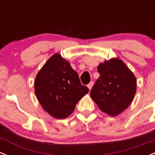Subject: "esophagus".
<instances>
[{
    "label": "esophagus",
    "mask_w": 155,
    "mask_h": 155,
    "mask_svg": "<svg viewBox=\"0 0 155 155\" xmlns=\"http://www.w3.org/2000/svg\"><path fill=\"white\" fill-rule=\"evenodd\" d=\"M93 81H91V82L90 83V84H88V85H87V87H88V88H89V90H91L92 89V87H93Z\"/></svg>",
    "instance_id": "obj_1"
}]
</instances>
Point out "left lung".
Returning <instances> with one entry per match:
<instances>
[{
    "label": "left lung",
    "mask_w": 155,
    "mask_h": 155,
    "mask_svg": "<svg viewBox=\"0 0 155 155\" xmlns=\"http://www.w3.org/2000/svg\"><path fill=\"white\" fill-rule=\"evenodd\" d=\"M100 76L90 91V96L105 114L115 117L133 102L136 92V78L126 64L111 58L97 67Z\"/></svg>",
    "instance_id": "8db88e82"
}]
</instances>
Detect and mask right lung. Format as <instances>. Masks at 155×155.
I'll use <instances>...</instances> for the list:
<instances>
[{
    "label": "right lung",
    "mask_w": 155,
    "mask_h": 155,
    "mask_svg": "<svg viewBox=\"0 0 155 155\" xmlns=\"http://www.w3.org/2000/svg\"><path fill=\"white\" fill-rule=\"evenodd\" d=\"M89 92L69 62L59 53L51 56L37 74L35 93L42 108L52 117L65 119Z\"/></svg>",
    "instance_id": "right-lung-1"
}]
</instances>
